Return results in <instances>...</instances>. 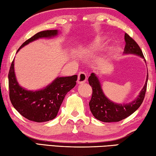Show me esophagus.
<instances>
[{
  "mask_svg": "<svg viewBox=\"0 0 156 156\" xmlns=\"http://www.w3.org/2000/svg\"><path fill=\"white\" fill-rule=\"evenodd\" d=\"M87 81V76L86 73H84L83 72H80L78 73V81L77 83L78 84H82L83 83H85Z\"/></svg>",
  "mask_w": 156,
  "mask_h": 156,
  "instance_id": "34e87169",
  "label": "esophagus"
}]
</instances>
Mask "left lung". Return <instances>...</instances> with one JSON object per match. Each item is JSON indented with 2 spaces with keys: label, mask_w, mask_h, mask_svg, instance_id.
Instances as JSON below:
<instances>
[{
  "label": "left lung",
  "mask_w": 156,
  "mask_h": 156,
  "mask_svg": "<svg viewBox=\"0 0 156 156\" xmlns=\"http://www.w3.org/2000/svg\"><path fill=\"white\" fill-rule=\"evenodd\" d=\"M125 40L126 44L123 52L124 54L136 55L143 58L146 63V60L142 50L136 42L127 34H125ZM147 80L148 73L144 85L138 96L129 103L119 104L113 102L105 96L98 77L96 73H91L88 78V81L93 90L91 98L89 103L92 114L97 120L104 122H119L127 118L135 112L143 102L147 90Z\"/></svg>",
  "instance_id": "1"
}]
</instances>
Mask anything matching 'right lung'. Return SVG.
<instances>
[{"instance_id":"1","label":"right lung","mask_w":156,"mask_h":156,"mask_svg":"<svg viewBox=\"0 0 156 156\" xmlns=\"http://www.w3.org/2000/svg\"><path fill=\"white\" fill-rule=\"evenodd\" d=\"M58 30H47L37 33L26 41L17 52L31 42L40 38H51L58 35ZM77 75L57 77L39 90L31 91L20 86L14 72V60L9 72V98L18 112L27 119L36 122L51 120L56 117L65 97L74 87Z\"/></svg>"}]
</instances>
